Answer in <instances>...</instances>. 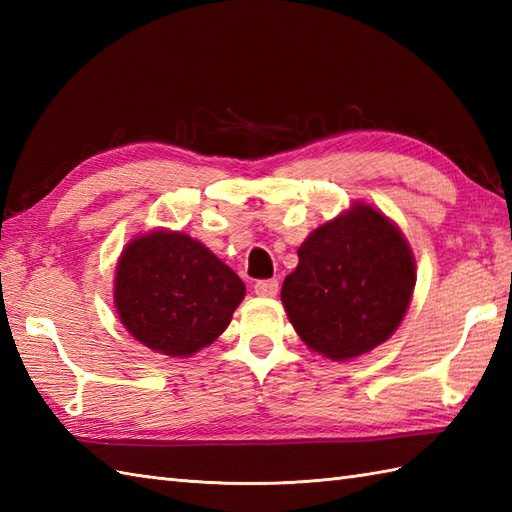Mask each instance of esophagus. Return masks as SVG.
<instances>
[{
  "label": "esophagus",
  "mask_w": 512,
  "mask_h": 512,
  "mask_svg": "<svg viewBox=\"0 0 512 512\" xmlns=\"http://www.w3.org/2000/svg\"><path fill=\"white\" fill-rule=\"evenodd\" d=\"M255 292L259 297H275L279 292V281L277 279H259L255 284Z\"/></svg>",
  "instance_id": "34e87169"
}]
</instances>
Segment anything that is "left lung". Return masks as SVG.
Returning <instances> with one entry per match:
<instances>
[{"instance_id": "1", "label": "left lung", "mask_w": 512, "mask_h": 512, "mask_svg": "<svg viewBox=\"0 0 512 512\" xmlns=\"http://www.w3.org/2000/svg\"><path fill=\"white\" fill-rule=\"evenodd\" d=\"M297 255L281 301L312 350L347 361L396 332L416 284V262L385 215L356 204L310 233Z\"/></svg>"}]
</instances>
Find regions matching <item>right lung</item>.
<instances>
[{"label":"right lung","mask_w":512,"mask_h":512,"mask_svg":"<svg viewBox=\"0 0 512 512\" xmlns=\"http://www.w3.org/2000/svg\"><path fill=\"white\" fill-rule=\"evenodd\" d=\"M244 292V281L209 248L189 235L154 231L123 250L114 301L134 339L189 356L228 328Z\"/></svg>","instance_id":"add662e5"}]
</instances>
